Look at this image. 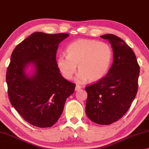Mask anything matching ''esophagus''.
<instances>
[{
    "label": "esophagus",
    "instance_id": "1",
    "mask_svg": "<svg viewBox=\"0 0 149 149\" xmlns=\"http://www.w3.org/2000/svg\"><path fill=\"white\" fill-rule=\"evenodd\" d=\"M81 88H82V86H81L78 84V85H77V86H76V87H75V90H76V91H79V90L81 89Z\"/></svg>",
    "mask_w": 149,
    "mask_h": 149
}]
</instances>
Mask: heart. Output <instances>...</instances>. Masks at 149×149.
I'll use <instances>...</instances> for the list:
<instances>
[{
  "label": "heart",
  "mask_w": 149,
  "mask_h": 149,
  "mask_svg": "<svg viewBox=\"0 0 149 149\" xmlns=\"http://www.w3.org/2000/svg\"><path fill=\"white\" fill-rule=\"evenodd\" d=\"M66 55H60L57 65L65 79H72L80 70L76 80L79 82L89 79L96 81L107 73L110 68L113 52L110 46L103 42L80 39L72 42L67 46Z\"/></svg>",
  "instance_id": "1"
}]
</instances>
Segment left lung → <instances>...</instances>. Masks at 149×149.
Returning <instances> with one entry per match:
<instances>
[{
	"label": "left lung",
	"mask_w": 149,
	"mask_h": 149,
	"mask_svg": "<svg viewBox=\"0 0 149 149\" xmlns=\"http://www.w3.org/2000/svg\"><path fill=\"white\" fill-rule=\"evenodd\" d=\"M101 37L111 44L113 63L105 77L86 87V113L96 124L109 125L126 113L135 99L139 65L132 49L122 38L113 34Z\"/></svg>",
	"instance_id": "1"
}]
</instances>
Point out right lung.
I'll use <instances>...</instances> for the list:
<instances>
[{"instance_id":"obj_1","label":"right lung","mask_w":149,"mask_h":149,"mask_svg":"<svg viewBox=\"0 0 149 149\" xmlns=\"http://www.w3.org/2000/svg\"><path fill=\"white\" fill-rule=\"evenodd\" d=\"M69 34L36 32L15 47L6 72L10 103L25 121L38 127H52L58 120L75 84L65 80L57 65L59 44ZM33 64L35 72L25 73Z\"/></svg>"}]
</instances>
